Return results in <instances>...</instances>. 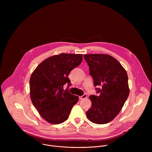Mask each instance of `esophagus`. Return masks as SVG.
<instances>
[{
	"label": "esophagus",
	"mask_w": 152,
	"mask_h": 152,
	"mask_svg": "<svg viewBox=\"0 0 152 152\" xmlns=\"http://www.w3.org/2000/svg\"><path fill=\"white\" fill-rule=\"evenodd\" d=\"M86 97H87V95H86V94H83V96H79V99H80V100L85 99H86Z\"/></svg>",
	"instance_id": "1"
}]
</instances>
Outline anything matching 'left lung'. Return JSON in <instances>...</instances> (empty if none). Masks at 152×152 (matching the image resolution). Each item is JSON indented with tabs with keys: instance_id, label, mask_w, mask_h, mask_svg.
I'll return each mask as SVG.
<instances>
[{
	"instance_id": "left-lung-1",
	"label": "left lung",
	"mask_w": 152,
	"mask_h": 152,
	"mask_svg": "<svg viewBox=\"0 0 152 152\" xmlns=\"http://www.w3.org/2000/svg\"><path fill=\"white\" fill-rule=\"evenodd\" d=\"M83 57L88 64L99 95H91L92 105L86 112L93 123L103 124L111 121L120 112L129 94L128 76L121 64L106 54H88Z\"/></svg>"
}]
</instances>
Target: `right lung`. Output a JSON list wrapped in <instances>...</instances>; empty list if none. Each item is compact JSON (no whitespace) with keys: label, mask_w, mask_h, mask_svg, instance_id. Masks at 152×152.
I'll return each mask as SVG.
<instances>
[{"label":"right lung","mask_w":152,"mask_h":152,"mask_svg":"<svg viewBox=\"0 0 152 152\" xmlns=\"http://www.w3.org/2000/svg\"><path fill=\"white\" fill-rule=\"evenodd\" d=\"M82 54L61 53L41 62L31 75L30 96L40 115L51 124L66 121L79 97L64 90L70 72L80 64Z\"/></svg>","instance_id":"1"}]
</instances>
